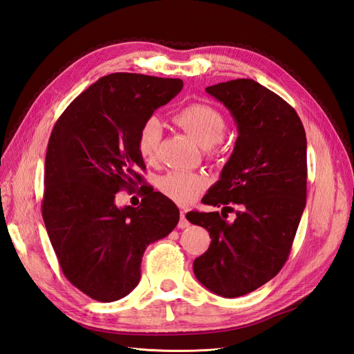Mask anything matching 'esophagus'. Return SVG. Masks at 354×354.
Listing matches in <instances>:
<instances>
[{"label": "esophagus", "instance_id": "34e87169", "mask_svg": "<svg viewBox=\"0 0 354 354\" xmlns=\"http://www.w3.org/2000/svg\"><path fill=\"white\" fill-rule=\"evenodd\" d=\"M190 226L189 220L186 218V211H181L180 212V221H178V229H186Z\"/></svg>", "mask_w": 354, "mask_h": 354}]
</instances>
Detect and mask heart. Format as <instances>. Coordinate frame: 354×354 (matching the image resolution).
<instances>
[{
  "instance_id": "1",
  "label": "heart",
  "mask_w": 354,
  "mask_h": 354,
  "mask_svg": "<svg viewBox=\"0 0 354 354\" xmlns=\"http://www.w3.org/2000/svg\"><path fill=\"white\" fill-rule=\"evenodd\" d=\"M173 121L181 130L196 140L202 147L214 149L224 133H226L227 122L224 115L205 103H192L180 109ZM160 137L162 128L156 118L149 120L140 127L137 134V151L146 162H156L159 156ZM208 186L205 176L190 171H173L162 176L158 181V187L168 199L178 203V205H190L194 203Z\"/></svg>"
}]
</instances>
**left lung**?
<instances>
[{
    "mask_svg": "<svg viewBox=\"0 0 354 354\" xmlns=\"http://www.w3.org/2000/svg\"><path fill=\"white\" fill-rule=\"evenodd\" d=\"M205 91L230 111L239 136L220 180L202 199L223 207L221 214L186 216L211 238L194 272L211 292L236 298L269 282L288 260L306 208L307 140L292 106L254 80L220 82ZM233 205L240 209L229 223L223 216Z\"/></svg>",
    "mask_w": 354,
    "mask_h": 354,
    "instance_id": "left-lung-1",
    "label": "left lung"
}]
</instances>
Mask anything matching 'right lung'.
<instances>
[{
  "label": "right lung",
  "mask_w": 354,
  "mask_h": 354,
  "mask_svg": "<svg viewBox=\"0 0 354 354\" xmlns=\"http://www.w3.org/2000/svg\"><path fill=\"white\" fill-rule=\"evenodd\" d=\"M181 88L183 81L174 78L106 75L68 106L51 131L42 218L63 274L97 301L130 294L147 245L178 223L174 202L153 189L142 186L137 208L116 207L115 196L143 183L138 130Z\"/></svg>",
  "instance_id": "obj_1"
}]
</instances>
